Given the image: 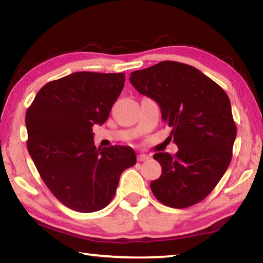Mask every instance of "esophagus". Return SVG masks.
<instances>
[{
	"label": "esophagus",
	"instance_id": "1",
	"mask_svg": "<svg viewBox=\"0 0 263 263\" xmlns=\"http://www.w3.org/2000/svg\"><path fill=\"white\" fill-rule=\"evenodd\" d=\"M137 160L139 162H144V161H147V160H149V157L147 154H139L137 157Z\"/></svg>",
	"mask_w": 263,
	"mask_h": 263
}]
</instances>
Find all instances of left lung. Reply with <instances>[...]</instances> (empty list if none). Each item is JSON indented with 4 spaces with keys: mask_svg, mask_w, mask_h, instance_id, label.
<instances>
[{
    "mask_svg": "<svg viewBox=\"0 0 263 263\" xmlns=\"http://www.w3.org/2000/svg\"><path fill=\"white\" fill-rule=\"evenodd\" d=\"M130 82L159 104L179 147L175 155L154 154L162 174L151 182V190L174 209L203 201L232 159L237 127L229 96L201 70L176 61L132 72Z\"/></svg>",
    "mask_w": 263,
    "mask_h": 263,
    "instance_id": "1",
    "label": "left lung"
}]
</instances>
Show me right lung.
Segmentation results:
<instances>
[{
	"instance_id": "1",
	"label": "right lung",
	"mask_w": 263,
	"mask_h": 263,
	"mask_svg": "<svg viewBox=\"0 0 263 263\" xmlns=\"http://www.w3.org/2000/svg\"><path fill=\"white\" fill-rule=\"evenodd\" d=\"M123 73L75 72L46 83L25 116L28 151L57 199L78 212L102 210L137 162L130 146L96 148L92 126L108 119Z\"/></svg>"
}]
</instances>
